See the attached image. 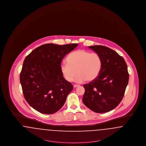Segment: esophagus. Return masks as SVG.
I'll use <instances>...</instances> for the list:
<instances>
[{"mask_svg":"<svg viewBox=\"0 0 146 146\" xmlns=\"http://www.w3.org/2000/svg\"><path fill=\"white\" fill-rule=\"evenodd\" d=\"M79 85H73V87L74 88H78V87H79Z\"/></svg>","mask_w":146,"mask_h":146,"instance_id":"34e87169","label":"esophagus"}]
</instances>
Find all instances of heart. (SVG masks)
<instances>
[{
  "label": "heart",
  "instance_id": "b5f03b06",
  "mask_svg": "<svg viewBox=\"0 0 146 146\" xmlns=\"http://www.w3.org/2000/svg\"><path fill=\"white\" fill-rule=\"evenodd\" d=\"M67 64L61 66L63 78L72 82L76 74L75 82L82 83L86 80H94L99 75L102 61L100 55L96 52H91L85 50H78L70 53L67 57Z\"/></svg>",
  "mask_w": 146,
  "mask_h": 146
}]
</instances>
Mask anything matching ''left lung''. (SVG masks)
Instances as JSON below:
<instances>
[{
	"label": "left lung",
	"instance_id": "1",
	"mask_svg": "<svg viewBox=\"0 0 146 146\" xmlns=\"http://www.w3.org/2000/svg\"><path fill=\"white\" fill-rule=\"evenodd\" d=\"M98 54L102 61L97 78L84 84L83 102L91 111L98 113L111 111L121 101L128 84L127 64L117 52L102 45L89 46Z\"/></svg>",
	"mask_w": 146,
	"mask_h": 146
}]
</instances>
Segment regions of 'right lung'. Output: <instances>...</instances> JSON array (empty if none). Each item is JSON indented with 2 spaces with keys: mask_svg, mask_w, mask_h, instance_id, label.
I'll return each instance as SVG.
<instances>
[{
  "mask_svg": "<svg viewBox=\"0 0 146 146\" xmlns=\"http://www.w3.org/2000/svg\"><path fill=\"white\" fill-rule=\"evenodd\" d=\"M78 45L46 44L35 49L25 58L20 83L25 100L36 111L51 114L62 107L73 86L63 76L61 61Z\"/></svg>",
  "mask_w": 146,
  "mask_h": 146,
  "instance_id": "1",
  "label": "right lung"
}]
</instances>
